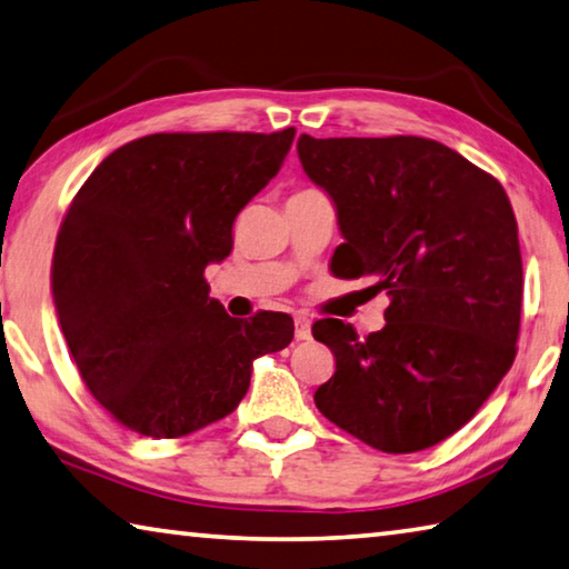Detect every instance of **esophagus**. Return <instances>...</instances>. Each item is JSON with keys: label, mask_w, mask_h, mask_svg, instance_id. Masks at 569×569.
I'll return each mask as SVG.
<instances>
[{"label": "esophagus", "mask_w": 569, "mask_h": 569, "mask_svg": "<svg viewBox=\"0 0 569 569\" xmlns=\"http://www.w3.org/2000/svg\"><path fill=\"white\" fill-rule=\"evenodd\" d=\"M295 337L297 340H310L312 330H310V320L305 315H295Z\"/></svg>", "instance_id": "obj_1"}]
</instances>
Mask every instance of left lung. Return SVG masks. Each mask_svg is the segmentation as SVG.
<instances>
[{
	"instance_id": "1",
	"label": "left lung",
	"mask_w": 569,
	"mask_h": 569,
	"mask_svg": "<svg viewBox=\"0 0 569 569\" xmlns=\"http://www.w3.org/2000/svg\"><path fill=\"white\" fill-rule=\"evenodd\" d=\"M297 152L337 207L332 272L372 277L390 297L380 332L312 325L335 355L317 410L375 450H427L470 422L515 362L522 254L510 199L425 137L302 134Z\"/></svg>"
}]
</instances>
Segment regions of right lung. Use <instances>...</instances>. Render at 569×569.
<instances>
[{
	"label": "right lung",
	"mask_w": 569,
	"mask_h": 569,
	"mask_svg": "<svg viewBox=\"0 0 569 569\" xmlns=\"http://www.w3.org/2000/svg\"><path fill=\"white\" fill-rule=\"evenodd\" d=\"M282 132H162L104 157L59 227L52 295L79 377L119 425L174 440L242 402L257 357L284 350V312L229 317L204 269L282 167Z\"/></svg>",
	"instance_id": "add662e5"
}]
</instances>
